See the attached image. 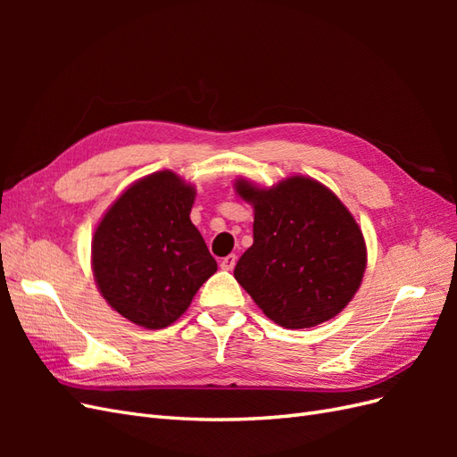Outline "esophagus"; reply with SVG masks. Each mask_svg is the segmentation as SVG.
I'll use <instances>...</instances> for the list:
<instances>
[{"label": "esophagus", "mask_w": 457, "mask_h": 457, "mask_svg": "<svg viewBox=\"0 0 457 457\" xmlns=\"http://www.w3.org/2000/svg\"><path fill=\"white\" fill-rule=\"evenodd\" d=\"M234 267H237V255H234V253L227 255L223 261H220V269H223V270H232Z\"/></svg>", "instance_id": "obj_1"}]
</instances>
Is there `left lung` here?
<instances>
[{
	"instance_id": "obj_1",
	"label": "left lung",
	"mask_w": 457,
	"mask_h": 457,
	"mask_svg": "<svg viewBox=\"0 0 457 457\" xmlns=\"http://www.w3.org/2000/svg\"><path fill=\"white\" fill-rule=\"evenodd\" d=\"M253 205V245L234 278L272 322L312 328L339 314L366 269L362 230L334 192L307 177L272 188L237 181Z\"/></svg>"
}]
</instances>
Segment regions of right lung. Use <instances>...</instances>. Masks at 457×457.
I'll use <instances>...</instances> for the list:
<instances>
[{
  "instance_id": "1",
  "label": "right lung",
  "mask_w": 457,
  "mask_h": 457,
  "mask_svg": "<svg viewBox=\"0 0 457 457\" xmlns=\"http://www.w3.org/2000/svg\"><path fill=\"white\" fill-rule=\"evenodd\" d=\"M195 187L152 173L112 204L93 237V274L108 305L148 329L173 324L217 261L192 225Z\"/></svg>"
}]
</instances>
